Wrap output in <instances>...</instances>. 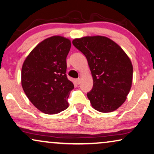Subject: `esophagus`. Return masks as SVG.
I'll list each match as a JSON object with an SVG mask.
<instances>
[{"label":"esophagus","instance_id":"obj_1","mask_svg":"<svg viewBox=\"0 0 154 154\" xmlns=\"http://www.w3.org/2000/svg\"><path fill=\"white\" fill-rule=\"evenodd\" d=\"M75 82H76L77 84H80V83H81V79H80V78H78V79L75 80Z\"/></svg>","mask_w":154,"mask_h":154}]
</instances>
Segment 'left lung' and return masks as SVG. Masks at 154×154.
<instances>
[{"label":"left lung","instance_id":"8db88e82","mask_svg":"<svg viewBox=\"0 0 154 154\" xmlns=\"http://www.w3.org/2000/svg\"><path fill=\"white\" fill-rule=\"evenodd\" d=\"M72 44L86 56L93 79L87 97L94 109L102 113L121 106L131 90L133 66L120 45L104 36L75 38Z\"/></svg>","mask_w":154,"mask_h":154}]
</instances>
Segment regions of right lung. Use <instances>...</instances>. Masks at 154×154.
<instances>
[{"instance_id":"obj_1","label":"right lung","mask_w":154,"mask_h":154,"mask_svg":"<svg viewBox=\"0 0 154 154\" xmlns=\"http://www.w3.org/2000/svg\"><path fill=\"white\" fill-rule=\"evenodd\" d=\"M70 47V39L52 36L38 43L23 63V89L32 104L43 113L57 114L68 107L67 100L74 88L66 74Z\"/></svg>"}]
</instances>
